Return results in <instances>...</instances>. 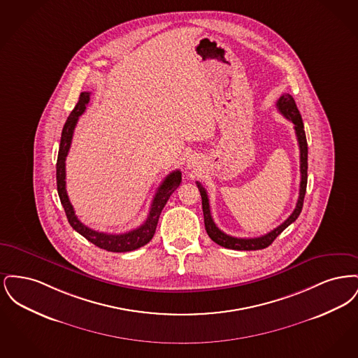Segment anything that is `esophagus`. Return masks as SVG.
I'll use <instances>...</instances> for the list:
<instances>
[{
	"label": "esophagus",
	"instance_id": "34e87169",
	"mask_svg": "<svg viewBox=\"0 0 358 358\" xmlns=\"http://www.w3.org/2000/svg\"><path fill=\"white\" fill-rule=\"evenodd\" d=\"M187 166L189 169L196 168V166H197V158H196V157H193V155H192V157H189L187 161Z\"/></svg>",
	"mask_w": 358,
	"mask_h": 358
}]
</instances>
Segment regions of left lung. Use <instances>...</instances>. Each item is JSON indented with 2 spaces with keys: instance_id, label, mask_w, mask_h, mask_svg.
<instances>
[{
  "instance_id": "left-lung-1",
  "label": "left lung",
  "mask_w": 358,
  "mask_h": 358,
  "mask_svg": "<svg viewBox=\"0 0 358 358\" xmlns=\"http://www.w3.org/2000/svg\"><path fill=\"white\" fill-rule=\"evenodd\" d=\"M276 107H278L280 114H283L287 120H291L294 123V130H295L298 145H299V153H301V187H299V197H298V201H296V206H295L294 212L289 215V219L282 222L279 227H276L271 232H268V234H266L263 236H259V238H234V236H229V235L224 234L222 229H219L217 225L213 222L212 215H210V206H209V199H208L206 190L197 181L196 184H197V187L200 190L201 200H203V213H204L206 234L216 244L222 245L224 248L238 250V251L263 250V248L268 247L273 240L278 238L289 227V224L295 222L298 219V216L301 215V212H302V206H303V200H305L307 187V141L305 129H303V122H302V117L299 114V110H298V107L295 104V101H294V98L289 94H283L278 99Z\"/></svg>"
}]
</instances>
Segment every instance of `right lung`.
Instances as JSON below:
<instances>
[{
    "instance_id": "obj_1",
    "label": "right lung",
    "mask_w": 358,
    "mask_h": 358,
    "mask_svg": "<svg viewBox=\"0 0 358 358\" xmlns=\"http://www.w3.org/2000/svg\"><path fill=\"white\" fill-rule=\"evenodd\" d=\"M90 102V92H82L79 96V101L76 103L75 108L71 111L67 122L62 131V139H60V148H59V155H57V164H56V182H57V193L60 197L62 205L66 210L67 219L71 227L79 232L83 238L95 244L96 247L111 251V252H129L134 251L136 248L143 247L148 244L155 234L157 222L159 219V215L164 209V206L168 203L171 193L180 187L181 184V171H171V174L166 176V178L162 181V184L157 189V193L154 196L150 212L148 215L146 222L136 229H133L126 234L113 235V234H104L94 231L88 227H85L83 222H80L73 210V206L69 203L67 189H66V158L69 155L71 142L73 130L76 127V123L79 117L85 113V107Z\"/></svg>"
}]
</instances>
